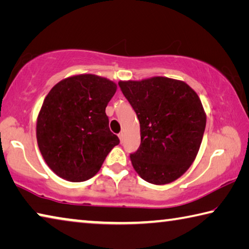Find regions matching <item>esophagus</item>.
Wrapping results in <instances>:
<instances>
[{
	"mask_svg": "<svg viewBox=\"0 0 249 249\" xmlns=\"http://www.w3.org/2000/svg\"><path fill=\"white\" fill-rule=\"evenodd\" d=\"M119 138H120V142H124V138H125L124 133H120V134H119Z\"/></svg>",
	"mask_w": 249,
	"mask_h": 249,
	"instance_id": "1",
	"label": "esophagus"
}]
</instances>
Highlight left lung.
Wrapping results in <instances>:
<instances>
[{
    "label": "left lung",
    "instance_id": "1",
    "mask_svg": "<svg viewBox=\"0 0 249 249\" xmlns=\"http://www.w3.org/2000/svg\"><path fill=\"white\" fill-rule=\"evenodd\" d=\"M140 121L141 146L130 161L142 179L170 183L195 161L203 138L206 114L196 92L167 77L120 81Z\"/></svg>",
    "mask_w": 249,
    "mask_h": 249
}]
</instances>
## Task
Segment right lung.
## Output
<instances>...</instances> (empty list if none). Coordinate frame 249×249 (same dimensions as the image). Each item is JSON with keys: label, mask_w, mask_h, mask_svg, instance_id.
<instances>
[{"label": "right lung", "mask_w": 249, "mask_h": 249, "mask_svg": "<svg viewBox=\"0 0 249 249\" xmlns=\"http://www.w3.org/2000/svg\"><path fill=\"white\" fill-rule=\"evenodd\" d=\"M115 82L92 73L75 74L57 84L37 116V144L45 162L60 178L81 182L98 174L120 140L105 114Z\"/></svg>", "instance_id": "add662e5"}]
</instances>
